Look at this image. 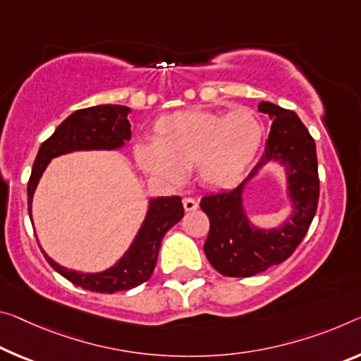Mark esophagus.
<instances>
[{
    "instance_id": "34e87169",
    "label": "esophagus",
    "mask_w": 361,
    "mask_h": 361,
    "mask_svg": "<svg viewBox=\"0 0 361 361\" xmlns=\"http://www.w3.org/2000/svg\"><path fill=\"white\" fill-rule=\"evenodd\" d=\"M183 207H185L186 212H194V210H197L199 202L192 197H185L183 199Z\"/></svg>"
}]
</instances>
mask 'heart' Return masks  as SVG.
Segmentation results:
<instances>
[{"label":"heart","instance_id":"b5f03b06","mask_svg":"<svg viewBox=\"0 0 361 361\" xmlns=\"http://www.w3.org/2000/svg\"><path fill=\"white\" fill-rule=\"evenodd\" d=\"M262 138L263 125L250 109L226 116L188 109L157 118L152 145H136L135 157L146 173L167 183H178L183 171L196 169L202 181L228 186L241 178Z\"/></svg>","mask_w":361,"mask_h":361}]
</instances>
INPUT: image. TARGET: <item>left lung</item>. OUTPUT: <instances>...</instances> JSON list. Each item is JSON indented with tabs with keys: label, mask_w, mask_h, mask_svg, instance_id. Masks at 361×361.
I'll use <instances>...</instances> for the list:
<instances>
[{
	"label": "left lung",
	"mask_w": 361,
	"mask_h": 361,
	"mask_svg": "<svg viewBox=\"0 0 361 361\" xmlns=\"http://www.w3.org/2000/svg\"><path fill=\"white\" fill-rule=\"evenodd\" d=\"M260 112L273 118L265 152L244 181L231 191L214 192L201 199L210 221L204 252L216 271L231 278H249L279 265L294 254L317 214L319 176L314 140L294 111L271 102H260ZM270 159L286 165L295 214L281 228L257 231L242 210L243 185Z\"/></svg>",
	"instance_id": "1"
}]
</instances>
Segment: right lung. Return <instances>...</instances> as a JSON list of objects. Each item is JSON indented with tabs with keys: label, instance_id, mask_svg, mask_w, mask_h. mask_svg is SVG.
I'll list each match as a JSON object with an SVG mask.
<instances>
[{
	"label": "right lung",
	"instance_id": "right-lung-1",
	"mask_svg": "<svg viewBox=\"0 0 361 361\" xmlns=\"http://www.w3.org/2000/svg\"><path fill=\"white\" fill-rule=\"evenodd\" d=\"M130 112L125 106L102 104L94 107L80 109L68 116L49 138L39 146L32 175L27 185L28 215H32V197L38 185V180L53 157L72 151L85 149H116L123 146L131 138V125L127 117ZM185 209L181 197H159L152 199L149 212L142 223L138 236L131 244L128 252L112 268L102 273H77L59 267L54 260L44 254L54 270L68 281L91 293L114 294L118 290H128L146 283L152 276L156 268L160 243L171 226L178 223Z\"/></svg>",
	"mask_w": 361,
	"mask_h": 361
}]
</instances>
